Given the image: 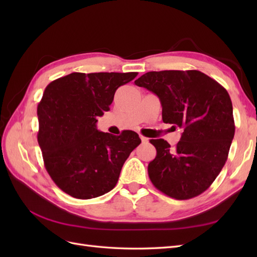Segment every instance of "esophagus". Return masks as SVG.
Wrapping results in <instances>:
<instances>
[{
	"mask_svg": "<svg viewBox=\"0 0 257 257\" xmlns=\"http://www.w3.org/2000/svg\"><path fill=\"white\" fill-rule=\"evenodd\" d=\"M139 136H141V139H142L143 144H148V143H149V139H148L147 137H144L143 135H139Z\"/></svg>",
	"mask_w": 257,
	"mask_h": 257,
	"instance_id": "1",
	"label": "esophagus"
}]
</instances>
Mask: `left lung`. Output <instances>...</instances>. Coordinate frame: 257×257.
I'll return each mask as SVG.
<instances>
[{
	"instance_id": "left-lung-1",
	"label": "left lung",
	"mask_w": 257,
	"mask_h": 257,
	"mask_svg": "<svg viewBox=\"0 0 257 257\" xmlns=\"http://www.w3.org/2000/svg\"><path fill=\"white\" fill-rule=\"evenodd\" d=\"M138 87L158 95L164 123L182 128L175 148L151 139L157 157L148 165L153 185L175 199L205 192L220 174L235 135L227 91L199 71H161L144 74Z\"/></svg>"
}]
</instances>
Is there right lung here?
<instances>
[{
  "label": "right lung",
  "instance_id": "add662e5",
  "mask_svg": "<svg viewBox=\"0 0 257 257\" xmlns=\"http://www.w3.org/2000/svg\"><path fill=\"white\" fill-rule=\"evenodd\" d=\"M137 73H72L50 82L37 106V141L53 182L68 195L90 199L111 191L124 162L142 143L133 131L99 132L119 87Z\"/></svg>",
  "mask_w": 257,
  "mask_h": 257
}]
</instances>
